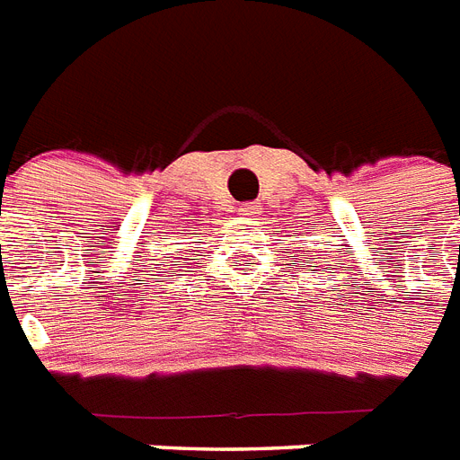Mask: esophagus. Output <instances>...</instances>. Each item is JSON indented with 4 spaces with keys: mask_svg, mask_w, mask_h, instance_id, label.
Segmentation results:
<instances>
[{
    "mask_svg": "<svg viewBox=\"0 0 460 460\" xmlns=\"http://www.w3.org/2000/svg\"><path fill=\"white\" fill-rule=\"evenodd\" d=\"M253 213H259V208L253 207V204H244V207H240V216H253Z\"/></svg>",
    "mask_w": 460,
    "mask_h": 460,
    "instance_id": "esophagus-1",
    "label": "esophagus"
}]
</instances>
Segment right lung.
Segmentation results:
<instances>
[{
	"mask_svg": "<svg viewBox=\"0 0 460 460\" xmlns=\"http://www.w3.org/2000/svg\"><path fill=\"white\" fill-rule=\"evenodd\" d=\"M166 259H168V256H166Z\"/></svg>",
	"mask_w": 460,
	"mask_h": 460,
	"instance_id": "right-lung-1",
	"label": "right lung"
}]
</instances>
